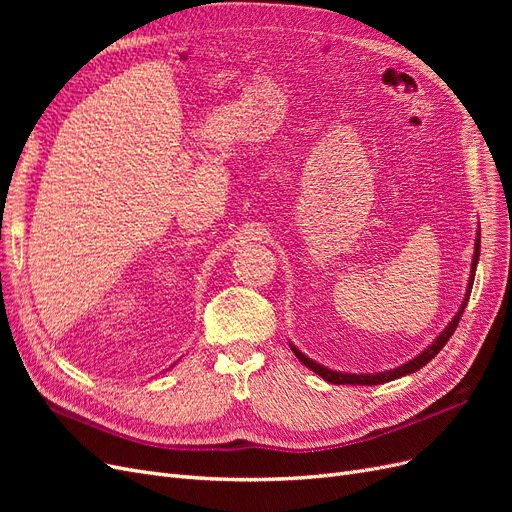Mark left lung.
Masks as SVG:
<instances>
[{
  "instance_id": "1",
  "label": "left lung",
  "mask_w": 512,
  "mask_h": 512,
  "mask_svg": "<svg viewBox=\"0 0 512 512\" xmlns=\"http://www.w3.org/2000/svg\"><path fill=\"white\" fill-rule=\"evenodd\" d=\"M478 256H480V230H478V235H476V239H474V256H472V267H470L468 288H466V294H463V301H461V305H459V309H457V314L453 316V320H451V322L446 324L444 331H442L436 339H433V342H431V344H429L421 354H416L414 359H410L408 363L399 365V367H395V369L376 371V374H346V371H335V369H329V367H324V365H320V363L312 361V359H309V356H305L297 346H292V344H290V350H292L294 354H297V359H299L305 367H309V369L314 371V374H318L320 378H324V380L331 382V384H361V386H374V384L391 382V380H397V378H401V376L414 374V371H418L421 367H425V365L433 359V356H436V354L446 346L448 339H451V335L455 333L457 324H459V320H461L463 309H466L468 299H470L472 284H474V273H476V265H478Z\"/></svg>"
}]
</instances>
